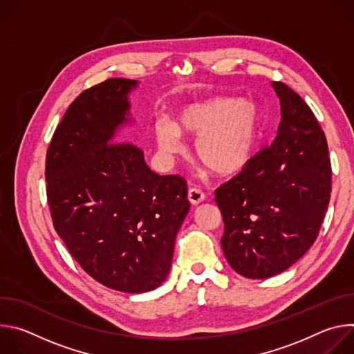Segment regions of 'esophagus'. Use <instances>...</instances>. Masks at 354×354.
Wrapping results in <instances>:
<instances>
[{
    "label": "esophagus",
    "instance_id": "obj_1",
    "mask_svg": "<svg viewBox=\"0 0 354 354\" xmlns=\"http://www.w3.org/2000/svg\"><path fill=\"white\" fill-rule=\"evenodd\" d=\"M205 197H206L205 192L201 190V189H198V187H192L187 192V198H189V201H190L192 205H198L200 201L205 200Z\"/></svg>",
    "mask_w": 354,
    "mask_h": 354
}]
</instances>
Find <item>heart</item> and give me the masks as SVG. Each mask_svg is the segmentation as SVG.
Listing matches in <instances>:
<instances>
[{
  "label": "heart",
  "instance_id": "heart-1",
  "mask_svg": "<svg viewBox=\"0 0 354 354\" xmlns=\"http://www.w3.org/2000/svg\"><path fill=\"white\" fill-rule=\"evenodd\" d=\"M257 108L235 97H210L183 106L175 122L160 118L154 136L167 156L182 154V136H197L193 144L196 160L217 175L241 171L249 161L258 134Z\"/></svg>",
  "mask_w": 354,
  "mask_h": 354
}]
</instances>
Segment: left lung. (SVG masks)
Masks as SVG:
<instances>
[{"label":"left lung","mask_w":354,"mask_h":354,"mask_svg":"<svg viewBox=\"0 0 354 354\" xmlns=\"http://www.w3.org/2000/svg\"><path fill=\"white\" fill-rule=\"evenodd\" d=\"M276 138L216 189L231 268L248 279H268L295 263L318 238L332 190L324 130L302 97L281 81Z\"/></svg>","instance_id":"1"}]
</instances>
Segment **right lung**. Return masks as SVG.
Returning <instances> with one entry per match:
<instances>
[{
  "label": "right lung",
  "instance_id": "add662e5",
  "mask_svg": "<svg viewBox=\"0 0 354 354\" xmlns=\"http://www.w3.org/2000/svg\"><path fill=\"white\" fill-rule=\"evenodd\" d=\"M136 84L109 78L82 91L50 141L44 171L53 225L71 257L124 292L162 284L190 209L185 178L153 172L140 147L112 141Z\"/></svg>",
  "mask_w": 354,
  "mask_h": 354
}]
</instances>
